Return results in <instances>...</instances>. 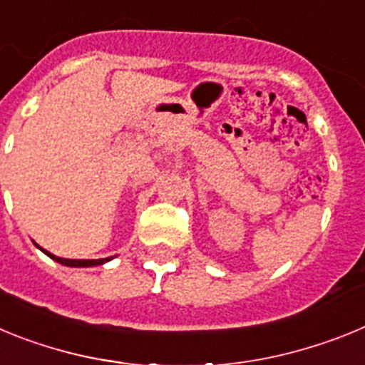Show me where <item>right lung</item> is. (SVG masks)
<instances>
[{"label":"right lung","mask_w":365,"mask_h":365,"mask_svg":"<svg viewBox=\"0 0 365 365\" xmlns=\"http://www.w3.org/2000/svg\"><path fill=\"white\" fill-rule=\"evenodd\" d=\"M38 248H40L43 254H47L51 259L58 261V263H62V265H66V267H96V265H104L106 261L111 259V257H106V259H66V257H58V256H54V254L47 252V250H43L41 247H38Z\"/></svg>","instance_id":"right-lung-1"}]
</instances>
